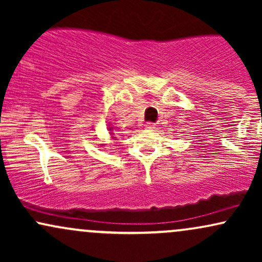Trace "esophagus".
I'll list each match as a JSON object with an SVG mask.
<instances>
[{"instance_id": "34e87169", "label": "esophagus", "mask_w": 262, "mask_h": 262, "mask_svg": "<svg viewBox=\"0 0 262 262\" xmlns=\"http://www.w3.org/2000/svg\"><path fill=\"white\" fill-rule=\"evenodd\" d=\"M145 128L149 129V130H152V129H155V124L154 123H146Z\"/></svg>"}]
</instances>
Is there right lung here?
Instances as JSON below:
<instances>
[{"mask_svg":"<svg viewBox=\"0 0 262 262\" xmlns=\"http://www.w3.org/2000/svg\"><path fill=\"white\" fill-rule=\"evenodd\" d=\"M107 129H108V132H110L111 138H112L113 140H118V139H117V137H114V135H116V133H114V132H116V130H114V124H110V125H108ZM101 145H103V144H101Z\"/></svg>","mask_w":262,"mask_h":262,"instance_id":"obj_1","label":"right lung"}]
</instances>
